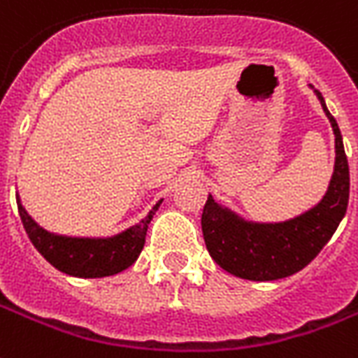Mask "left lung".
Returning a JSON list of instances; mask_svg holds the SVG:
<instances>
[{
	"instance_id": "1",
	"label": "left lung",
	"mask_w": 358,
	"mask_h": 358,
	"mask_svg": "<svg viewBox=\"0 0 358 358\" xmlns=\"http://www.w3.org/2000/svg\"><path fill=\"white\" fill-rule=\"evenodd\" d=\"M313 88V86H310ZM334 131V173L329 189L304 214L280 223L248 222L208 195L204 204L203 236L210 257L229 274L253 282L293 276L310 264L331 240L349 203V165L336 120L321 92L313 90Z\"/></svg>"
}]
</instances>
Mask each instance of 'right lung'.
Masks as SVG:
<instances>
[{
    "mask_svg": "<svg viewBox=\"0 0 358 358\" xmlns=\"http://www.w3.org/2000/svg\"><path fill=\"white\" fill-rule=\"evenodd\" d=\"M163 199L154 204L148 215L133 227L106 238H80V236H64L46 231L27 214L22 206L20 197L16 195V204L20 212L27 236L35 250L64 274L75 278H105L114 276L122 270L129 268L135 263L144 248L146 231L152 217L159 208Z\"/></svg>",
    "mask_w": 358,
    "mask_h": 358,
    "instance_id": "1",
    "label": "right lung"
}]
</instances>
